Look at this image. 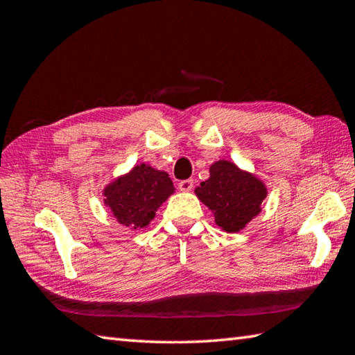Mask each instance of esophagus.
Segmentation results:
<instances>
[{"mask_svg": "<svg viewBox=\"0 0 355 355\" xmlns=\"http://www.w3.org/2000/svg\"><path fill=\"white\" fill-rule=\"evenodd\" d=\"M178 187H180V191H184V192H187V191H191L192 187H193V180L192 178H187V180H182V182L178 183Z\"/></svg>", "mask_w": 355, "mask_h": 355, "instance_id": "esophagus-1", "label": "esophagus"}]
</instances>
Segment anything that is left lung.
Returning <instances> with one entry per match:
<instances>
[{
  "label": "left lung",
  "mask_w": 355,
  "mask_h": 355,
  "mask_svg": "<svg viewBox=\"0 0 355 355\" xmlns=\"http://www.w3.org/2000/svg\"><path fill=\"white\" fill-rule=\"evenodd\" d=\"M197 197L212 210L215 223L229 233L239 232L261 212L267 189L252 173L220 160L210 166V177L195 189Z\"/></svg>",
  "instance_id": "left-lung-1"
}]
</instances>
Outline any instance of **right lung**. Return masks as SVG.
Segmentation results:
<instances>
[{"label": "right lung", "mask_w": 355, "mask_h": 355, "mask_svg": "<svg viewBox=\"0 0 355 355\" xmlns=\"http://www.w3.org/2000/svg\"><path fill=\"white\" fill-rule=\"evenodd\" d=\"M172 192L173 184L168 173L140 164L111 183L103 195L105 205L120 224L139 229L149 224Z\"/></svg>", "instance_id": "add662e5"}]
</instances>
